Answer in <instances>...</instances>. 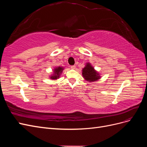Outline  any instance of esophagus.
<instances>
[{"label": "esophagus", "instance_id": "34e87169", "mask_svg": "<svg viewBox=\"0 0 147 147\" xmlns=\"http://www.w3.org/2000/svg\"><path fill=\"white\" fill-rule=\"evenodd\" d=\"M70 68H71V69H75V68H76V65H71V66H70Z\"/></svg>", "mask_w": 147, "mask_h": 147}]
</instances>
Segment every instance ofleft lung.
<instances>
[{
	"label": "left lung",
	"instance_id": "left-lung-1",
	"mask_svg": "<svg viewBox=\"0 0 147 147\" xmlns=\"http://www.w3.org/2000/svg\"><path fill=\"white\" fill-rule=\"evenodd\" d=\"M82 75L84 78L89 82H95L97 80L100 78L99 74L96 72L94 68L91 65L90 63L86 64L85 67L82 70Z\"/></svg>",
	"mask_w": 147,
	"mask_h": 147
}]
</instances>
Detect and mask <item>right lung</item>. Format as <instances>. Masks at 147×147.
Listing matches in <instances>:
<instances>
[{
	"mask_svg": "<svg viewBox=\"0 0 147 147\" xmlns=\"http://www.w3.org/2000/svg\"><path fill=\"white\" fill-rule=\"evenodd\" d=\"M63 67H56L55 69L54 70V75H53L50 77L51 79H53V80H56L57 78H58L60 74L62 73L63 70Z\"/></svg>",
	"mask_w": 147,
	"mask_h": 147,
	"instance_id": "add662e5",
	"label": "right lung"
}]
</instances>
